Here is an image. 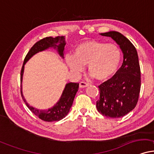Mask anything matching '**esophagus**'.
Returning <instances> with one entry per match:
<instances>
[{"label":"esophagus","instance_id":"esophagus-1","mask_svg":"<svg viewBox=\"0 0 154 154\" xmlns=\"http://www.w3.org/2000/svg\"><path fill=\"white\" fill-rule=\"evenodd\" d=\"M79 86H80V88H86V87L88 86V83L84 82V81H81L79 83Z\"/></svg>","mask_w":154,"mask_h":154}]
</instances>
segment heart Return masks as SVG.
<instances>
[{"label":"heart","instance_id":"1","mask_svg":"<svg viewBox=\"0 0 154 154\" xmlns=\"http://www.w3.org/2000/svg\"><path fill=\"white\" fill-rule=\"evenodd\" d=\"M121 58V51L117 45L94 40L76 45L74 54L66 56V62L75 73L83 71L88 64L91 75L98 81H106L117 72Z\"/></svg>","mask_w":154,"mask_h":154}]
</instances>
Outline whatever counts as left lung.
I'll use <instances>...</instances> for the list:
<instances>
[{"label": "left lung", "instance_id": "1", "mask_svg": "<svg viewBox=\"0 0 154 154\" xmlns=\"http://www.w3.org/2000/svg\"><path fill=\"white\" fill-rule=\"evenodd\" d=\"M114 40L123 54L121 67L114 75L98 86L99 100L96 108L108 118H120L131 111L137 104L141 89V70L136 49L131 42L117 31L100 33Z\"/></svg>", "mask_w": 154, "mask_h": 154}]
</instances>
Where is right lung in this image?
<instances>
[{
	"label": "right lung",
	"mask_w": 154,
	"mask_h": 154,
	"mask_svg": "<svg viewBox=\"0 0 154 154\" xmlns=\"http://www.w3.org/2000/svg\"><path fill=\"white\" fill-rule=\"evenodd\" d=\"M66 45L65 37L57 36L56 38L46 37L40 40L33 45V47L30 49L28 53L25 58L23 64L21 71H20V82L22 83L23 75L24 71V66L26 63L31 58L33 55L41 51H45L49 48H54L56 49L58 54L62 58H63L64 47ZM79 83H68L66 85L65 88L62 93L59 100L51 109L48 110H39L33 108L30 106L25 99L22 93V86L20 88V94L23 100L28 106V108L31 110L32 113L37 116L39 119L44 121L52 122V121H58L65 118L68 112L70 111L72 104H73L74 98L75 94L79 90Z\"/></svg>",
	"instance_id": "right-lung-1"
}]
</instances>
